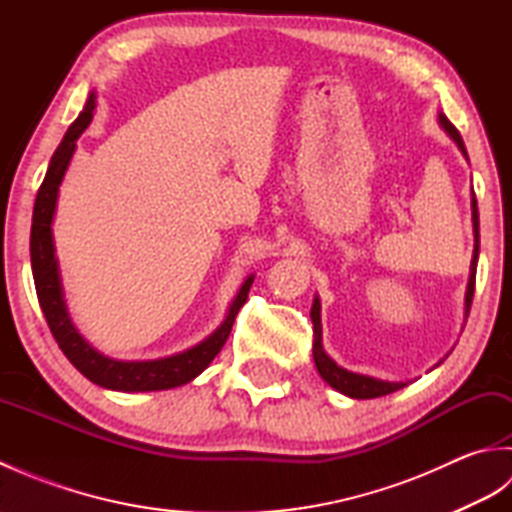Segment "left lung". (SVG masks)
Wrapping results in <instances>:
<instances>
[{
  "instance_id": "8db88e82",
  "label": "left lung",
  "mask_w": 512,
  "mask_h": 512,
  "mask_svg": "<svg viewBox=\"0 0 512 512\" xmlns=\"http://www.w3.org/2000/svg\"><path fill=\"white\" fill-rule=\"evenodd\" d=\"M440 123L442 127L447 129L449 136L458 143L460 151L466 156V147H464V140L460 136L458 129L453 127V123L449 121L447 116L440 114ZM473 233H475V250H473V262H471V277H469V290H466V317H469L471 312V303H473V292H475V270H477V255H480V215H477V200H475V193H473ZM312 323H314V347H312V354H314V363H317L319 374L323 376L325 383L330 387H334L336 391H341V394L350 396V398H378V396H387V394H394V391L407 387V383H387V380H378L372 376H363V374H354V372H347V369L336 365L332 358L323 352V345H321V303L319 299H314L312 303Z\"/></svg>"
}]
</instances>
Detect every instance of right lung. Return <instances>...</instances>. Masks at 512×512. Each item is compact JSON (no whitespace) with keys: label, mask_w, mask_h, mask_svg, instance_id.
<instances>
[{"label":"right lung","mask_w":512,"mask_h":512,"mask_svg":"<svg viewBox=\"0 0 512 512\" xmlns=\"http://www.w3.org/2000/svg\"><path fill=\"white\" fill-rule=\"evenodd\" d=\"M94 99L90 94L88 103H85L79 118L70 125L65 132L61 145L54 151V156L48 165L46 178H43L35 211H32V228H30V264H32V277H35L37 299L43 310V317L48 321V328L59 343L61 352L68 356V361L79 369V372L90 378L92 383L116 389V391H158V389H171L189 383L198 374H202L217 352L222 350L228 334L235 323L239 308L244 306L248 299V290L253 286V277L244 281L239 288V295L235 297L231 310L224 323L217 328L209 339H204L200 345L191 347L187 352L173 354L169 358H158V361H140V363H125L114 361L99 354L94 347L76 332L70 323L68 312H65L61 281H59V268L57 259H54V244H52V215L54 206H57V193L59 184L63 180V173L70 165V158L74 154L76 138H79L85 127L90 125L94 116Z\"/></svg>","instance_id":"obj_1"}]
</instances>
